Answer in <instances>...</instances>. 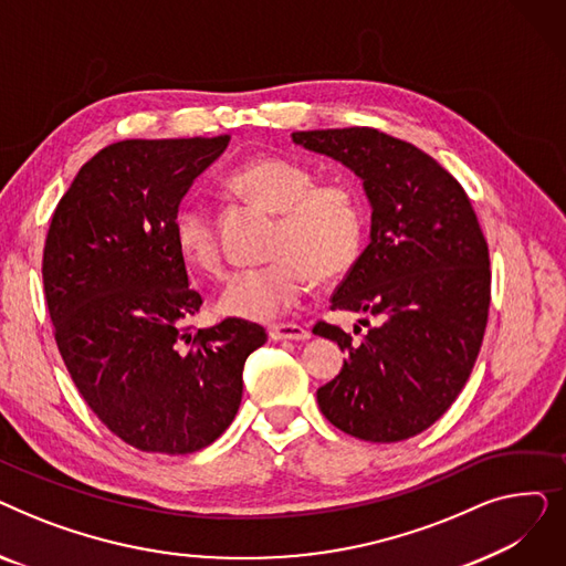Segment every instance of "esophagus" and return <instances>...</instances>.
<instances>
[{
	"mask_svg": "<svg viewBox=\"0 0 566 566\" xmlns=\"http://www.w3.org/2000/svg\"><path fill=\"white\" fill-rule=\"evenodd\" d=\"M273 342H305L310 339V331L298 323H275L268 328Z\"/></svg>",
	"mask_w": 566,
	"mask_h": 566,
	"instance_id": "obj_1",
	"label": "esophagus"
}]
</instances>
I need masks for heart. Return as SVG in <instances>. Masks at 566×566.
I'll return each instance as SVG.
<instances>
[{"label": "heart", "instance_id": "heart-1", "mask_svg": "<svg viewBox=\"0 0 566 566\" xmlns=\"http://www.w3.org/2000/svg\"><path fill=\"white\" fill-rule=\"evenodd\" d=\"M227 184L280 213L271 263L243 268L218 298L224 316L273 321L301 303L314 275L333 280L355 263L363 248V206L346 184H316L314 171L293 158L256 156L238 165ZM174 241L181 256L218 273L222 248L216 218L201 199H186L174 213Z\"/></svg>", "mask_w": 566, "mask_h": 566}]
</instances>
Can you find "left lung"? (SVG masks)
Masks as SVG:
<instances>
[{
    "instance_id": "obj_1",
    "label": "left lung",
    "mask_w": 566,
    "mask_h": 566,
    "mask_svg": "<svg viewBox=\"0 0 566 566\" xmlns=\"http://www.w3.org/2000/svg\"><path fill=\"white\" fill-rule=\"evenodd\" d=\"M291 139L363 178L371 206L369 245L331 310L378 323L363 339L314 325V335L348 353L339 376L316 390L318 408L360 440L418 436L454 403L484 339L491 271L478 216L457 178L403 139L376 128L301 130Z\"/></svg>"
}]
</instances>
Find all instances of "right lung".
<instances>
[{"mask_svg":"<svg viewBox=\"0 0 566 566\" xmlns=\"http://www.w3.org/2000/svg\"><path fill=\"white\" fill-rule=\"evenodd\" d=\"M229 135L105 146L56 203L43 250L54 339L98 420L142 452L192 454L218 440L243 397L256 323L190 333L201 295L174 241V213Z\"/></svg>","mask_w":566,"mask_h":566,"instance_id":"right-lung-1","label":"right lung"}]
</instances>
